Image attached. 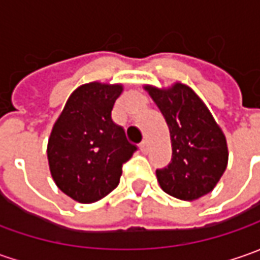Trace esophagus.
Returning <instances> with one entry per match:
<instances>
[{"mask_svg": "<svg viewBox=\"0 0 260 260\" xmlns=\"http://www.w3.org/2000/svg\"><path fill=\"white\" fill-rule=\"evenodd\" d=\"M140 150H142V153H147L149 152V143L146 140L140 143Z\"/></svg>", "mask_w": 260, "mask_h": 260, "instance_id": "obj_1", "label": "esophagus"}]
</instances>
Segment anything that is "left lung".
<instances>
[{"mask_svg":"<svg viewBox=\"0 0 260 260\" xmlns=\"http://www.w3.org/2000/svg\"><path fill=\"white\" fill-rule=\"evenodd\" d=\"M145 89L165 117L171 133V164L156 171L160 188L184 201L211 192L229 162L225 136L213 114L194 89L182 82L169 88L145 85Z\"/></svg>","mask_w":260,"mask_h":260,"instance_id":"obj_1","label":"left lung"}]
</instances>
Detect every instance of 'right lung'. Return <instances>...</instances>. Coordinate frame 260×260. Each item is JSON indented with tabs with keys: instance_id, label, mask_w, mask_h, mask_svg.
Masks as SVG:
<instances>
[{
	"instance_id": "right-lung-1",
	"label": "right lung",
	"mask_w": 260,
	"mask_h": 260,
	"mask_svg": "<svg viewBox=\"0 0 260 260\" xmlns=\"http://www.w3.org/2000/svg\"><path fill=\"white\" fill-rule=\"evenodd\" d=\"M121 84L89 82L78 86L57 117L47 143V160L57 188L82 204L108 195L120 182L137 147L111 118Z\"/></svg>"
}]
</instances>
